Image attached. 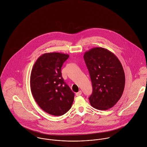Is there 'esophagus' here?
<instances>
[{"instance_id":"obj_1","label":"esophagus","mask_w":147,"mask_h":147,"mask_svg":"<svg viewBox=\"0 0 147 147\" xmlns=\"http://www.w3.org/2000/svg\"><path fill=\"white\" fill-rule=\"evenodd\" d=\"M81 94H82V91H81V90H80L78 92H76V95L77 96H80V95H81Z\"/></svg>"}]
</instances>
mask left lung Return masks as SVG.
I'll return each mask as SVG.
<instances>
[{"label": "left lung", "instance_id": "8db88e82", "mask_svg": "<svg viewBox=\"0 0 147 147\" xmlns=\"http://www.w3.org/2000/svg\"><path fill=\"white\" fill-rule=\"evenodd\" d=\"M84 57L92 86L88 98L90 105L99 110L112 108L121 98L125 86L121 62L113 53L100 47L90 49Z\"/></svg>", "mask_w": 147, "mask_h": 147}]
</instances>
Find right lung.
Here are the masks:
<instances>
[{"label": "right lung", "instance_id": "add662e5", "mask_svg": "<svg viewBox=\"0 0 147 147\" xmlns=\"http://www.w3.org/2000/svg\"><path fill=\"white\" fill-rule=\"evenodd\" d=\"M69 55L47 53L35 62L30 74L32 94L39 107L45 112L61 116L71 107L74 93L64 82L61 67Z\"/></svg>", "mask_w": 147, "mask_h": 147}]
</instances>
